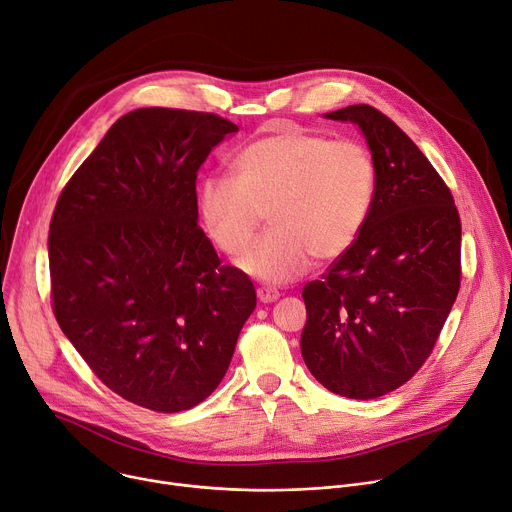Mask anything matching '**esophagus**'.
<instances>
[{"label": "esophagus", "mask_w": 512, "mask_h": 512, "mask_svg": "<svg viewBox=\"0 0 512 512\" xmlns=\"http://www.w3.org/2000/svg\"><path fill=\"white\" fill-rule=\"evenodd\" d=\"M257 298H259V302H263V304H267V302H276V300L280 298V292H278V290H274V288H265V286H261V288L257 290Z\"/></svg>", "instance_id": "obj_1"}]
</instances>
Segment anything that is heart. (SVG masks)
Segmentation results:
<instances>
[{"label": "heart", "mask_w": 512, "mask_h": 512, "mask_svg": "<svg viewBox=\"0 0 512 512\" xmlns=\"http://www.w3.org/2000/svg\"><path fill=\"white\" fill-rule=\"evenodd\" d=\"M377 162L356 140L284 131L249 144L236 175L216 173L197 189V210L226 255L249 249L269 208L271 226L241 259L249 276L286 284L317 259L344 255L377 197Z\"/></svg>", "instance_id": "1"}]
</instances>
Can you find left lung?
I'll use <instances>...</instances> for the list:
<instances>
[{
	"label": "left lung",
	"instance_id": "8db88e82",
	"mask_svg": "<svg viewBox=\"0 0 512 512\" xmlns=\"http://www.w3.org/2000/svg\"><path fill=\"white\" fill-rule=\"evenodd\" d=\"M352 121L377 162V197L356 243L304 284V364L329 391L374 399L405 385L432 354L461 286V218L420 148L370 105Z\"/></svg>",
	"mask_w": 512,
	"mask_h": 512
}]
</instances>
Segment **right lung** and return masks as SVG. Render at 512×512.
<instances>
[{"label": "right lung", "mask_w": 512, "mask_h": 512, "mask_svg": "<svg viewBox=\"0 0 512 512\" xmlns=\"http://www.w3.org/2000/svg\"><path fill=\"white\" fill-rule=\"evenodd\" d=\"M238 127L214 113L123 115L63 187L49 224L51 306L90 370L160 414L220 385L255 311L245 271L197 226V170Z\"/></svg>", "instance_id": "add662e5"}]
</instances>
